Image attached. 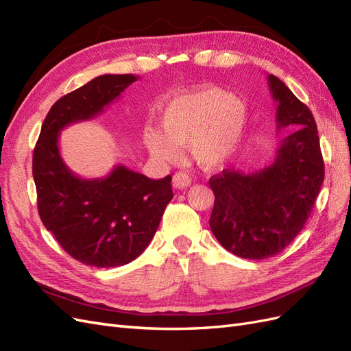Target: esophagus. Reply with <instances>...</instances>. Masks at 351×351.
Segmentation results:
<instances>
[{
    "mask_svg": "<svg viewBox=\"0 0 351 351\" xmlns=\"http://www.w3.org/2000/svg\"><path fill=\"white\" fill-rule=\"evenodd\" d=\"M190 184H192V180H190L189 174L178 171V173H176V174L173 176V186H174L176 189H186V187H189Z\"/></svg>",
    "mask_w": 351,
    "mask_h": 351,
    "instance_id": "34e87169",
    "label": "esophagus"
}]
</instances>
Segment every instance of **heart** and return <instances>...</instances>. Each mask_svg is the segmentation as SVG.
<instances>
[{
    "mask_svg": "<svg viewBox=\"0 0 351 351\" xmlns=\"http://www.w3.org/2000/svg\"><path fill=\"white\" fill-rule=\"evenodd\" d=\"M249 120L247 107L236 95L206 86L178 95L159 115V132H143L149 154L162 162H174L178 146H189L190 155L204 168H218L234 155Z\"/></svg>",
    "mask_w": 351,
    "mask_h": 351,
    "instance_id": "b5f03b06",
    "label": "heart"
}]
</instances>
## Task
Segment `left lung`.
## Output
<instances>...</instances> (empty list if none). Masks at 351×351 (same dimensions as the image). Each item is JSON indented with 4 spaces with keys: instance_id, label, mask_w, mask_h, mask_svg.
<instances>
[{
    "instance_id": "1",
    "label": "left lung",
    "mask_w": 351,
    "mask_h": 351,
    "mask_svg": "<svg viewBox=\"0 0 351 351\" xmlns=\"http://www.w3.org/2000/svg\"><path fill=\"white\" fill-rule=\"evenodd\" d=\"M277 102V129L295 127L278 143L269 167L244 174L226 168L209 178L215 204L209 226L222 247L244 259L280 253L303 230L325 177L311 110L277 76L269 74Z\"/></svg>"
}]
</instances>
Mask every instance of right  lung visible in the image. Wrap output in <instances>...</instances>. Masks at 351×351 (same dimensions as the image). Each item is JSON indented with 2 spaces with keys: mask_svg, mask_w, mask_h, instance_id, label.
<instances>
[{
  "mask_svg": "<svg viewBox=\"0 0 351 351\" xmlns=\"http://www.w3.org/2000/svg\"><path fill=\"white\" fill-rule=\"evenodd\" d=\"M136 80L104 74L64 95L47 114L34 151L39 217L71 258L90 267H121L139 256L173 199L171 176L152 180L117 165L107 177L84 180L60 155L66 125L97 117Z\"/></svg>",
  "mask_w": 351,
  "mask_h": 351,
  "instance_id": "add662e5",
  "label": "right lung"
}]
</instances>
